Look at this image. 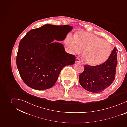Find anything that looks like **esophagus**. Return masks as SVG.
Here are the masks:
<instances>
[{"label":"esophagus","mask_w":127,"mask_h":127,"mask_svg":"<svg viewBox=\"0 0 127 127\" xmlns=\"http://www.w3.org/2000/svg\"><path fill=\"white\" fill-rule=\"evenodd\" d=\"M75 62L76 63H79V62H80V60H79V59L78 58H76V60H75Z\"/></svg>","instance_id":"obj_1"}]
</instances>
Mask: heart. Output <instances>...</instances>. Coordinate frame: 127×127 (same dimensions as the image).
<instances>
[{"mask_svg":"<svg viewBox=\"0 0 127 127\" xmlns=\"http://www.w3.org/2000/svg\"><path fill=\"white\" fill-rule=\"evenodd\" d=\"M65 43L72 53L82 52L86 62L92 66L104 63L111 56L113 48L111 44L92 33L81 32L75 37L69 34Z\"/></svg>","mask_w":127,"mask_h":127,"instance_id":"b5f03b06","label":"heart"}]
</instances>
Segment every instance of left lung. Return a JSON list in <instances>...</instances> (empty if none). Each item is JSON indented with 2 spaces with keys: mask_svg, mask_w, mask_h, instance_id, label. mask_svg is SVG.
<instances>
[{
  "mask_svg": "<svg viewBox=\"0 0 127 127\" xmlns=\"http://www.w3.org/2000/svg\"><path fill=\"white\" fill-rule=\"evenodd\" d=\"M116 48L109 59L98 66L85 65L84 70L79 76V82L86 90L93 93H100L110 86L115 79L117 64Z\"/></svg>",
  "mask_w": 127,
  "mask_h": 127,
  "instance_id": "obj_1",
  "label": "left lung"
}]
</instances>
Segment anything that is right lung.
Listing matches in <instances>:
<instances>
[{
  "mask_svg": "<svg viewBox=\"0 0 127 127\" xmlns=\"http://www.w3.org/2000/svg\"><path fill=\"white\" fill-rule=\"evenodd\" d=\"M73 27L45 24L31 30L20 41L16 57L19 74L29 87L37 90L48 89L56 83L61 70L73 65L74 55L65 52L60 43Z\"/></svg>",
  "mask_w": 127,
  "mask_h": 127,
  "instance_id": "obj_1",
  "label": "right lung"
}]
</instances>
